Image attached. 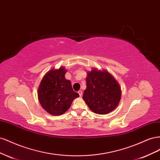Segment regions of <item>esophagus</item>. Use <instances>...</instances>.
Masks as SVG:
<instances>
[{
	"label": "esophagus",
	"mask_w": 160,
	"mask_h": 160,
	"mask_svg": "<svg viewBox=\"0 0 160 160\" xmlns=\"http://www.w3.org/2000/svg\"><path fill=\"white\" fill-rule=\"evenodd\" d=\"M78 93H79V96H80V97H81V96H82V95H83V92H82V91H81V90H79V91H78Z\"/></svg>",
	"instance_id": "34e87169"
}]
</instances>
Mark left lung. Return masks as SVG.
I'll return each mask as SVG.
<instances>
[{
  "mask_svg": "<svg viewBox=\"0 0 160 160\" xmlns=\"http://www.w3.org/2000/svg\"><path fill=\"white\" fill-rule=\"evenodd\" d=\"M83 99L94 113L104 115L116 108L121 99V88L107 71L92 69L88 72Z\"/></svg>",
  "mask_w": 160,
  "mask_h": 160,
  "instance_id": "1",
  "label": "left lung"
}]
</instances>
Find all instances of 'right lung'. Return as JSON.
Here are the masks:
<instances>
[{"label":"right lung","mask_w":160,"mask_h":160,"mask_svg":"<svg viewBox=\"0 0 160 160\" xmlns=\"http://www.w3.org/2000/svg\"><path fill=\"white\" fill-rule=\"evenodd\" d=\"M65 69H52L44 76L38 90V98L42 108L53 115H60L68 110L79 94L72 89L65 77Z\"/></svg>","instance_id":"right-lung-1"}]
</instances>
